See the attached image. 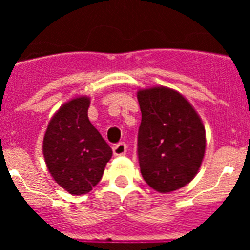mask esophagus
Masks as SVG:
<instances>
[{
	"mask_svg": "<svg viewBox=\"0 0 250 250\" xmlns=\"http://www.w3.org/2000/svg\"><path fill=\"white\" fill-rule=\"evenodd\" d=\"M126 144L124 141H121V143H119V144H116L114 146V154L115 155H124V154H126Z\"/></svg>",
	"mask_w": 250,
	"mask_h": 250,
	"instance_id": "esophagus-1",
	"label": "esophagus"
}]
</instances>
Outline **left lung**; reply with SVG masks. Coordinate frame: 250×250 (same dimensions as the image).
Segmentation results:
<instances>
[{
    "label": "left lung",
    "instance_id": "8db88e82",
    "mask_svg": "<svg viewBox=\"0 0 250 250\" xmlns=\"http://www.w3.org/2000/svg\"><path fill=\"white\" fill-rule=\"evenodd\" d=\"M138 158L141 175L156 191L178 190L196 175L205 151V130L187 99L167 87L140 90Z\"/></svg>",
    "mask_w": 250,
    "mask_h": 250
}]
</instances>
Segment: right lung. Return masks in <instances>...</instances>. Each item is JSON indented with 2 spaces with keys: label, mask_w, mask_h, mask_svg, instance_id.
<instances>
[{
  "label": "right lung",
  "mask_w": 250,
  "mask_h": 250,
  "mask_svg": "<svg viewBox=\"0 0 250 250\" xmlns=\"http://www.w3.org/2000/svg\"><path fill=\"white\" fill-rule=\"evenodd\" d=\"M90 100L68 101L51 119L43 156L55 182L75 195L89 193L103 178L112 150L87 116Z\"/></svg>",
  "instance_id": "right-lung-1"
}]
</instances>
